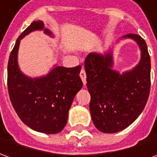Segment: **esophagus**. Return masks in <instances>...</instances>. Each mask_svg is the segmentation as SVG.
Here are the masks:
<instances>
[{
    "label": "esophagus",
    "instance_id": "obj_1",
    "mask_svg": "<svg viewBox=\"0 0 157 157\" xmlns=\"http://www.w3.org/2000/svg\"><path fill=\"white\" fill-rule=\"evenodd\" d=\"M80 76H81V79H82V81L83 84L85 85V84L87 83V81H86V73H85L84 68H82L81 73H80Z\"/></svg>",
    "mask_w": 157,
    "mask_h": 157
}]
</instances>
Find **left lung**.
Segmentation results:
<instances>
[{"label": "left lung", "instance_id": "obj_1", "mask_svg": "<svg viewBox=\"0 0 157 157\" xmlns=\"http://www.w3.org/2000/svg\"><path fill=\"white\" fill-rule=\"evenodd\" d=\"M135 41L141 59L130 70H115L113 50L91 52L85 59L87 88L91 96L89 110L95 128L102 133H116L135 122L147 103L150 89V57L145 41L128 34L122 39Z\"/></svg>", "mask_w": 157, "mask_h": 157}]
</instances>
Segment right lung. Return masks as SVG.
<instances>
[{"mask_svg": "<svg viewBox=\"0 0 157 157\" xmlns=\"http://www.w3.org/2000/svg\"><path fill=\"white\" fill-rule=\"evenodd\" d=\"M36 30L54 35L39 21H33L18 37L8 60V94L14 110L27 126L37 132L57 134L66 126L74 98L82 88V66L64 68L55 65L46 75L35 78L24 75L18 65L20 42Z\"/></svg>", "mask_w": 157, "mask_h": 157, "instance_id": "obj_1", "label": "right lung"}]
</instances>
